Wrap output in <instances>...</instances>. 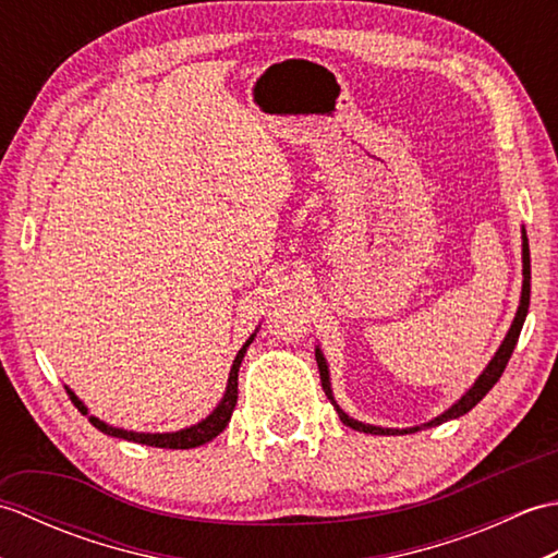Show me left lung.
I'll return each mask as SVG.
<instances>
[{
  "mask_svg": "<svg viewBox=\"0 0 558 558\" xmlns=\"http://www.w3.org/2000/svg\"><path fill=\"white\" fill-rule=\"evenodd\" d=\"M523 290H520V304H518V312L513 316V324L511 328H508L506 338L501 340L499 350L494 352V357L489 360V364L484 366L482 374L475 378V384H472L465 393H462L453 405H450L448 410H444L441 414H436L434 420L424 422V424H417V426H405V429H390V426H376V424H364L360 420L350 417V414L342 410L338 402H336V396H333V388H330V372H328V362L324 357L322 348L316 345V364H318V374H322V386H324V393L328 396L330 405L336 408L338 417L342 424H348L350 429L354 432H364V434H374V436H402V434H414V432H422V429H429V426H438L444 424L448 420H458L462 417V414H468L472 408L477 405V402L489 393V390L494 388V384L499 381L508 360H511V354L515 350V342H518V336L520 330H523V324H525V316H527V306H530V246H527V232L523 228Z\"/></svg>",
  "mask_w": 558,
  "mask_h": 558,
  "instance_id": "obj_1",
  "label": "left lung"
}]
</instances>
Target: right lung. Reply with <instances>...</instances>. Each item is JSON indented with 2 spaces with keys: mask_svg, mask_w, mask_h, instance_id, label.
<instances>
[{
  "mask_svg": "<svg viewBox=\"0 0 558 558\" xmlns=\"http://www.w3.org/2000/svg\"><path fill=\"white\" fill-rule=\"evenodd\" d=\"M258 328L254 330L252 336H248V340L244 342L242 350L236 352V357L232 362V369H230V376H228V386H225V393H222L218 405L213 408V412L208 414V417H204V420L192 424V426H184V429H180V432H162V434L156 432V434H153V432H132V429H122V426H112L108 422L98 420L96 414H90L88 408L83 405V400L69 386H64V388H66L71 402H74V405L78 408V412L86 414L88 422L96 426V429H100L102 434L124 438V441L144 444V446H156V448H182V450H186V448L204 446V444L213 441V438H216L218 434H222L225 426L230 424V417H232L234 405H236V376H240V366H242V360H244V354H246V348L254 342Z\"/></svg>",
  "mask_w": 558,
  "mask_h": 558,
  "instance_id": "obj_1",
  "label": "right lung"
}]
</instances>
